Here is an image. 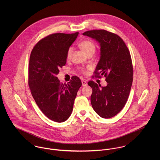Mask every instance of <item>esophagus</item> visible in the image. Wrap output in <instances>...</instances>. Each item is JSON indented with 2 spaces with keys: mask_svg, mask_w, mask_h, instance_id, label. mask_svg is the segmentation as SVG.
Segmentation results:
<instances>
[{
  "mask_svg": "<svg viewBox=\"0 0 160 160\" xmlns=\"http://www.w3.org/2000/svg\"><path fill=\"white\" fill-rule=\"evenodd\" d=\"M82 86H88V82L86 81L82 80Z\"/></svg>",
  "mask_w": 160,
  "mask_h": 160,
  "instance_id": "obj_1",
  "label": "esophagus"
}]
</instances>
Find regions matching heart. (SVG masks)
<instances>
[{
	"label": "heart",
	"mask_w": 160,
	"mask_h": 160,
	"mask_svg": "<svg viewBox=\"0 0 160 160\" xmlns=\"http://www.w3.org/2000/svg\"><path fill=\"white\" fill-rule=\"evenodd\" d=\"M79 46L81 48V49L87 54L88 55L89 53H92L95 52V44L89 40H84L82 41L80 43H79ZM72 52V47H69L67 52V59L70 58L71 54ZM80 71L84 73V74H86L87 73V70L86 69L81 68Z\"/></svg>",
	"instance_id": "heart-1"
}]
</instances>
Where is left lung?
I'll list each match as a JSON object with an SVG mask.
<instances>
[{"label":"left lung","instance_id":"obj_1","mask_svg":"<svg viewBox=\"0 0 160 160\" xmlns=\"http://www.w3.org/2000/svg\"><path fill=\"white\" fill-rule=\"evenodd\" d=\"M83 35L95 39L100 46V58L93 78H101L104 75L108 82L106 87H102L89 81L92 89V108L102 118H112L124 108L132 86L133 67L130 52L119 36L108 31L94 29Z\"/></svg>","mask_w":160,"mask_h":160}]
</instances>
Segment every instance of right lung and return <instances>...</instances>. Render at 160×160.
<instances>
[{
    "label": "right lung",
    "mask_w": 160,
    "mask_h": 160,
    "mask_svg": "<svg viewBox=\"0 0 160 160\" xmlns=\"http://www.w3.org/2000/svg\"><path fill=\"white\" fill-rule=\"evenodd\" d=\"M79 32L55 33L40 40L31 51L28 68V85L42 112L50 119L62 122L72 113L74 99L82 85L78 76L67 84L57 75L67 62V52Z\"/></svg>",
    "instance_id": "add662e5"
}]
</instances>
